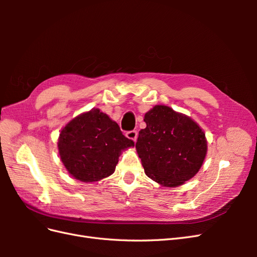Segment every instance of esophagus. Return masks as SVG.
Instances as JSON below:
<instances>
[{"label": "esophagus", "mask_w": 257, "mask_h": 257, "mask_svg": "<svg viewBox=\"0 0 257 257\" xmlns=\"http://www.w3.org/2000/svg\"><path fill=\"white\" fill-rule=\"evenodd\" d=\"M137 136H138L137 131H130L126 133V137L128 139H131V141H133V142L137 141Z\"/></svg>", "instance_id": "esophagus-1"}]
</instances>
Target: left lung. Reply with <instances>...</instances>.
<instances>
[{
  "label": "left lung",
  "mask_w": 257,
  "mask_h": 257,
  "mask_svg": "<svg viewBox=\"0 0 257 257\" xmlns=\"http://www.w3.org/2000/svg\"><path fill=\"white\" fill-rule=\"evenodd\" d=\"M136 151L146 175L166 188L182 185L195 176L205 161L207 139L190 116L165 105L145 114Z\"/></svg>",
  "instance_id": "1"
}]
</instances>
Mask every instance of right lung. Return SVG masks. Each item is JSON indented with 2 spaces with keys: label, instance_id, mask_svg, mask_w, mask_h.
I'll return each mask as SVG.
<instances>
[{
  "label": "right lung",
  "instance_id": "add662e5",
  "mask_svg": "<svg viewBox=\"0 0 257 257\" xmlns=\"http://www.w3.org/2000/svg\"><path fill=\"white\" fill-rule=\"evenodd\" d=\"M131 147L134 142L98 108L75 116L61 130L58 141L62 163L81 182H95L112 175L121 153Z\"/></svg>",
  "mask_w": 257,
  "mask_h": 257
}]
</instances>
